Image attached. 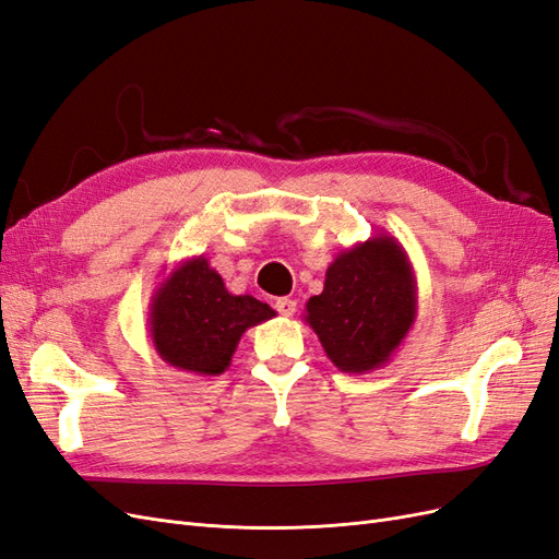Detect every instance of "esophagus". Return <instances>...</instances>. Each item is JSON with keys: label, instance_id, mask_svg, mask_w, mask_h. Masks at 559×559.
Returning a JSON list of instances; mask_svg holds the SVG:
<instances>
[{"label": "esophagus", "instance_id": "obj_1", "mask_svg": "<svg viewBox=\"0 0 559 559\" xmlns=\"http://www.w3.org/2000/svg\"><path fill=\"white\" fill-rule=\"evenodd\" d=\"M275 310H277L282 317H294V312H296V300H294V298H277V300H275Z\"/></svg>", "mask_w": 559, "mask_h": 559}]
</instances>
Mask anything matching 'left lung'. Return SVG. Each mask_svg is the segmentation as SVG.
I'll return each mask as SVG.
<instances>
[{
    "instance_id": "1",
    "label": "left lung",
    "mask_w": 559,
    "mask_h": 559,
    "mask_svg": "<svg viewBox=\"0 0 559 559\" xmlns=\"http://www.w3.org/2000/svg\"><path fill=\"white\" fill-rule=\"evenodd\" d=\"M418 286L404 247L389 234L342 249L323 292L305 305V323L342 372L383 368L416 321Z\"/></svg>"
}]
</instances>
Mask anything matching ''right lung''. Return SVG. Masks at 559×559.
<instances>
[{
  "instance_id": "right-lung-1",
  "label": "right lung",
  "mask_w": 559,
  "mask_h": 559,
  "mask_svg": "<svg viewBox=\"0 0 559 559\" xmlns=\"http://www.w3.org/2000/svg\"><path fill=\"white\" fill-rule=\"evenodd\" d=\"M275 317L271 305L254 296L228 294L210 261H180L159 282L150 302V340L162 360L199 377L222 374L242 333Z\"/></svg>"
}]
</instances>
